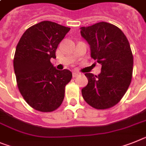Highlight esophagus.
Wrapping results in <instances>:
<instances>
[{
	"label": "esophagus",
	"mask_w": 146,
	"mask_h": 146,
	"mask_svg": "<svg viewBox=\"0 0 146 146\" xmlns=\"http://www.w3.org/2000/svg\"><path fill=\"white\" fill-rule=\"evenodd\" d=\"M78 75H79V74H78V72H73V73H72V77H73V78H76V77H78Z\"/></svg>",
	"instance_id": "obj_1"
}]
</instances>
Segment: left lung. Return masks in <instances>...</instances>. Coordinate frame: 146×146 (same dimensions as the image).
Here are the masks:
<instances>
[{
  "label": "left lung",
  "mask_w": 146,
  "mask_h": 146,
  "mask_svg": "<svg viewBox=\"0 0 146 146\" xmlns=\"http://www.w3.org/2000/svg\"><path fill=\"white\" fill-rule=\"evenodd\" d=\"M80 29L90 46L91 57L102 66L98 76L86 73L88 84L82 88V95L94 109H109L119 103L131 81L134 60L130 44L117 27L106 22Z\"/></svg>",
  "instance_id": "1"
}]
</instances>
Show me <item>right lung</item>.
<instances>
[{
    "label": "right lung",
    "mask_w": 146,
    "mask_h": 146,
    "mask_svg": "<svg viewBox=\"0 0 146 146\" xmlns=\"http://www.w3.org/2000/svg\"><path fill=\"white\" fill-rule=\"evenodd\" d=\"M70 28L42 21L23 33L16 47L13 64L18 89L35 110H56L64 99L65 87L72 78L67 69L58 70L50 62Z\"/></svg>",
    "instance_id": "1"
}]
</instances>
